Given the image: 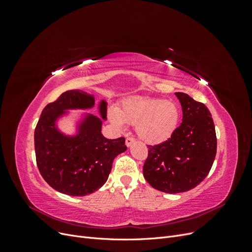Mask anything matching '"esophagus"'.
<instances>
[{"instance_id":"esophagus-1","label":"esophagus","mask_w":252,"mask_h":252,"mask_svg":"<svg viewBox=\"0 0 252 252\" xmlns=\"http://www.w3.org/2000/svg\"><path fill=\"white\" fill-rule=\"evenodd\" d=\"M134 142H135V139L132 138V136H127V138H126V145H127L128 147L130 146V145H131L132 143H134Z\"/></svg>"}]
</instances>
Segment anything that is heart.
<instances>
[{"label": "heart", "instance_id": "obj_1", "mask_svg": "<svg viewBox=\"0 0 252 252\" xmlns=\"http://www.w3.org/2000/svg\"><path fill=\"white\" fill-rule=\"evenodd\" d=\"M180 108L173 101L152 97H131L117 111H109V120L118 127L126 123L136 126V133L148 144L169 139L180 121Z\"/></svg>", "mask_w": 252, "mask_h": 252}]
</instances>
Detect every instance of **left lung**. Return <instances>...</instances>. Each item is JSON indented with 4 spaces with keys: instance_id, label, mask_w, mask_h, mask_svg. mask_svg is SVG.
Here are the masks:
<instances>
[{
    "instance_id": "8db88e82",
    "label": "left lung",
    "mask_w": 252,
    "mask_h": 252,
    "mask_svg": "<svg viewBox=\"0 0 252 252\" xmlns=\"http://www.w3.org/2000/svg\"><path fill=\"white\" fill-rule=\"evenodd\" d=\"M183 122L169 139L148 145L144 178L155 189L180 193L194 188L207 177L217 155V134L206 106L184 93H175Z\"/></svg>"
}]
</instances>
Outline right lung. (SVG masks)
Segmentation results:
<instances>
[{
    "label": "right lung",
    "instance_id": "add662e5",
    "mask_svg": "<svg viewBox=\"0 0 252 252\" xmlns=\"http://www.w3.org/2000/svg\"><path fill=\"white\" fill-rule=\"evenodd\" d=\"M93 95L82 90L63 93L42 111L34 130V149L37 168L49 186L68 195L94 192L107 181L114 158L127 149L125 138L106 139L101 133L102 121L89 116L73 138L61 134L55 121L63 110L90 108ZM102 101L100 112L106 118L107 107Z\"/></svg>",
    "mask_w": 252,
    "mask_h": 252
}]
</instances>
